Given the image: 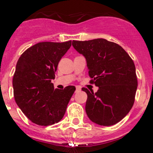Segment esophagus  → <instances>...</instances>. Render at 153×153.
I'll use <instances>...</instances> for the list:
<instances>
[{"label":"esophagus","mask_w":153,"mask_h":153,"mask_svg":"<svg viewBox=\"0 0 153 153\" xmlns=\"http://www.w3.org/2000/svg\"><path fill=\"white\" fill-rule=\"evenodd\" d=\"M81 91V88L78 87H76V89H75V92H78V91Z\"/></svg>","instance_id":"esophagus-1"}]
</instances>
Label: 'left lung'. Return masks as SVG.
<instances>
[{
    "mask_svg": "<svg viewBox=\"0 0 153 153\" xmlns=\"http://www.w3.org/2000/svg\"><path fill=\"white\" fill-rule=\"evenodd\" d=\"M72 46L85 57L92 83L99 87L87 93L85 111L93 123L109 126L120 122L134 104L137 78L133 61L120 45L103 38L73 41Z\"/></svg>",
    "mask_w": 153,
    "mask_h": 153,
    "instance_id": "obj_1",
    "label": "left lung"
}]
</instances>
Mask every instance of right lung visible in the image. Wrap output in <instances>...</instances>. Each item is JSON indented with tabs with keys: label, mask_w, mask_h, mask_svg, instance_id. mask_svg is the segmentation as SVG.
<instances>
[{
	"label": "right lung",
	"mask_w": 153,
	"mask_h": 153,
	"mask_svg": "<svg viewBox=\"0 0 153 153\" xmlns=\"http://www.w3.org/2000/svg\"><path fill=\"white\" fill-rule=\"evenodd\" d=\"M71 45V41L40 42L27 48L18 59L13 78L15 102L32 123L50 126L62 120L75 91L69 85L54 88L51 81L58 62Z\"/></svg>",
	"instance_id": "obj_1"
}]
</instances>
